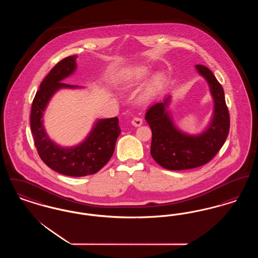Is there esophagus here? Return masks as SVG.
<instances>
[{"label":"esophagus","instance_id":"esophagus-1","mask_svg":"<svg viewBox=\"0 0 258 258\" xmlns=\"http://www.w3.org/2000/svg\"><path fill=\"white\" fill-rule=\"evenodd\" d=\"M143 123V120L142 118H139V117H135L132 121V123L135 125V126H140Z\"/></svg>","mask_w":258,"mask_h":258}]
</instances>
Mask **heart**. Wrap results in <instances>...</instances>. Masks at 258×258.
Instances as JSON below:
<instances>
[{"label":"heart","instance_id":"heart-1","mask_svg":"<svg viewBox=\"0 0 258 258\" xmlns=\"http://www.w3.org/2000/svg\"><path fill=\"white\" fill-rule=\"evenodd\" d=\"M148 74L149 72L145 68H136L132 71H128L123 76V85L125 88L135 86L138 83H140L142 80H144L147 77ZM163 83H164V78L162 75L158 74L154 76L148 85L146 97L153 98L154 96H156L163 86Z\"/></svg>","mask_w":258,"mask_h":258}]
</instances>
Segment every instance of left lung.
<instances>
[{
	"label": "left lung",
	"mask_w": 258,
	"mask_h": 258,
	"mask_svg": "<svg viewBox=\"0 0 258 258\" xmlns=\"http://www.w3.org/2000/svg\"><path fill=\"white\" fill-rule=\"evenodd\" d=\"M196 68L207 80L215 102L213 118L204 133L185 135L174 125L166 110L169 97L152 105L145 116L152 130L151 155L168 170H185L206 164L221 150L229 133L230 118L222 87L208 68L202 64Z\"/></svg>",
	"instance_id": "1"
}]
</instances>
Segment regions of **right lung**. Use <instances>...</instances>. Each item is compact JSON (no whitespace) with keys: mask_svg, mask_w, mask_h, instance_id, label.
I'll return each mask as SVG.
<instances>
[{"mask_svg":"<svg viewBox=\"0 0 258 258\" xmlns=\"http://www.w3.org/2000/svg\"><path fill=\"white\" fill-rule=\"evenodd\" d=\"M77 56L59 61L41 82L32 103L31 131L42 161L62 175L82 177L99 171L111 159L116 140L121 134L117 117L98 120L86 139L75 147L61 148L46 135L42 116L52 96L61 88H77L61 80L74 73Z\"/></svg>","mask_w":258,"mask_h":258,"instance_id":"add662e5","label":"right lung"}]
</instances>
